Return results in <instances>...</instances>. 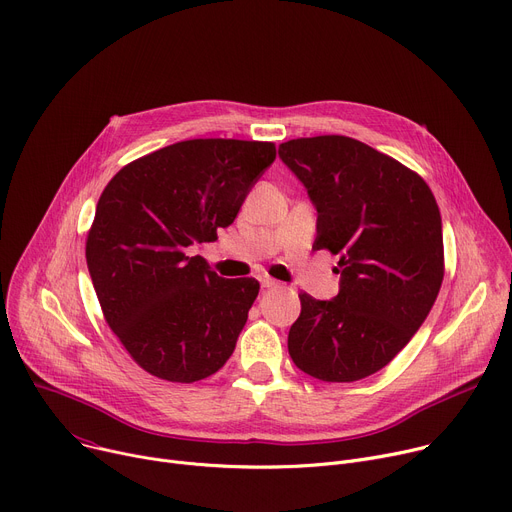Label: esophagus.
Instances as JSON below:
<instances>
[{
	"mask_svg": "<svg viewBox=\"0 0 512 512\" xmlns=\"http://www.w3.org/2000/svg\"><path fill=\"white\" fill-rule=\"evenodd\" d=\"M259 282H261V288H265V290H269V288H275V286H277V282H275V280H271V277H267V275H261V277H259Z\"/></svg>",
	"mask_w": 512,
	"mask_h": 512,
	"instance_id": "1",
	"label": "esophagus"
}]
</instances>
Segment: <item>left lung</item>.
I'll return each instance as SVG.
<instances>
[{"label": "left lung", "instance_id": "1", "mask_svg": "<svg viewBox=\"0 0 512 512\" xmlns=\"http://www.w3.org/2000/svg\"><path fill=\"white\" fill-rule=\"evenodd\" d=\"M280 159L316 208L312 249L339 255V294L302 292L292 361L322 382H357L421 329L443 282V230L421 175L349 136L294 138Z\"/></svg>", "mask_w": 512, "mask_h": 512}]
</instances>
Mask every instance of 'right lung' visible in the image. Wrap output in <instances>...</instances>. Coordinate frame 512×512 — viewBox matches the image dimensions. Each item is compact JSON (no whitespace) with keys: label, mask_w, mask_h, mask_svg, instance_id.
<instances>
[{"label":"right lung","mask_w":512,"mask_h":512,"mask_svg":"<svg viewBox=\"0 0 512 512\" xmlns=\"http://www.w3.org/2000/svg\"><path fill=\"white\" fill-rule=\"evenodd\" d=\"M275 159L273 143L194 138L122 167L85 243L106 322L151 376L192 384L228 361L259 294L224 280L192 249L235 222Z\"/></svg>","instance_id":"obj_1"}]
</instances>
